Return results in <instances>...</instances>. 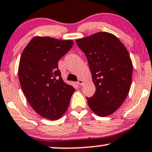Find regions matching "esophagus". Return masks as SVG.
Here are the masks:
<instances>
[{"instance_id": "34e87169", "label": "esophagus", "mask_w": 152, "mask_h": 152, "mask_svg": "<svg viewBox=\"0 0 152 152\" xmlns=\"http://www.w3.org/2000/svg\"><path fill=\"white\" fill-rule=\"evenodd\" d=\"M77 83H78L79 86H82V85H83V80H81V79H79V80H78V81Z\"/></svg>"}]
</instances>
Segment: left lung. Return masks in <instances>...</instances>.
Segmentation results:
<instances>
[{
    "instance_id": "left-lung-1",
    "label": "left lung",
    "mask_w": 152,
    "mask_h": 152,
    "mask_svg": "<svg viewBox=\"0 0 152 152\" xmlns=\"http://www.w3.org/2000/svg\"><path fill=\"white\" fill-rule=\"evenodd\" d=\"M86 56L96 93L86 98L97 115L115 112L127 98L132 77V63L124 45L114 34L100 32L76 39Z\"/></svg>"
}]
</instances>
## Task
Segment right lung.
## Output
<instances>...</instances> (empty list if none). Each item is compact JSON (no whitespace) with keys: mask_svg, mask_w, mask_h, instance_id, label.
I'll return each instance as SVG.
<instances>
[{"mask_svg":"<svg viewBox=\"0 0 152 152\" xmlns=\"http://www.w3.org/2000/svg\"><path fill=\"white\" fill-rule=\"evenodd\" d=\"M73 45L72 40L34 37L22 53L18 69L22 90L35 112L48 120L64 114L75 91L58 69V60Z\"/></svg>","mask_w":152,"mask_h":152,"instance_id":"obj_1","label":"right lung"}]
</instances>
